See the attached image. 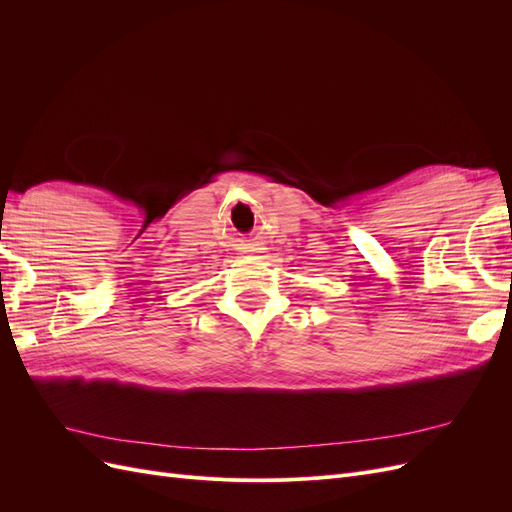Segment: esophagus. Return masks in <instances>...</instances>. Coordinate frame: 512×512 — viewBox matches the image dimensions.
Segmentation results:
<instances>
[{
	"mask_svg": "<svg viewBox=\"0 0 512 512\" xmlns=\"http://www.w3.org/2000/svg\"><path fill=\"white\" fill-rule=\"evenodd\" d=\"M260 250H262V247H256V245H247V247H245L247 254H258Z\"/></svg>",
	"mask_w": 512,
	"mask_h": 512,
	"instance_id": "esophagus-1",
	"label": "esophagus"
}]
</instances>
